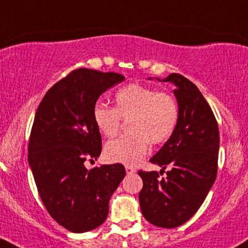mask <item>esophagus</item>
Here are the masks:
<instances>
[{"mask_svg": "<svg viewBox=\"0 0 248 248\" xmlns=\"http://www.w3.org/2000/svg\"><path fill=\"white\" fill-rule=\"evenodd\" d=\"M126 172L128 173V175H132V173L136 172V169L132 168V166H129V165H126Z\"/></svg>", "mask_w": 248, "mask_h": 248, "instance_id": "obj_1", "label": "esophagus"}]
</instances>
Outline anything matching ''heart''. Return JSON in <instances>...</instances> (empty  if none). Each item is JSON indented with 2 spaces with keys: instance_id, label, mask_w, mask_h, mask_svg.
Wrapping results in <instances>:
<instances>
[{
  "instance_id": "heart-1",
  "label": "heart",
  "mask_w": 248,
  "mask_h": 248,
  "mask_svg": "<svg viewBox=\"0 0 248 248\" xmlns=\"http://www.w3.org/2000/svg\"><path fill=\"white\" fill-rule=\"evenodd\" d=\"M115 108L95 104L93 119L105 137L119 135L122 120L128 121L129 133L105 145V155L112 163L135 165L149 149L150 142L160 144L170 138L179 122L176 99L155 88L132 83L113 95Z\"/></svg>"
}]
</instances>
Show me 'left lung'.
Masks as SVG:
<instances>
[{
	"label": "left lung",
	"mask_w": 248,
	"mask_h": 248,
	"mask_svg": "<svg viewBox=\"0 0 248 248\" xmlns=\"http://www.w3.org/2000/svg\"><path fill=\"white\" fill-rule=\"evenodd\" d=\"M164 82L176 88L173 94L179 104V122L168 142L150 159L161 168L160 175L169 168L166 177L159 179L156 171H138L143 180L140 204L150 224L172 229L196 214L214 184L219 128L209 104L191 80L171 73Z\"/></svg>",
	"instance_id": "8db88e82"
}]
</instances>
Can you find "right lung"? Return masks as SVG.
Wrapping results in <instances>:
<instances>
[{"label":"right lung","mask_w":248,"mask_h":248,"mask_svg":"<svg viewBox=\"0 0 248 248\" xmlns=\"http://www.w3.org/2000/svg\"><path fill=\"white\" fill-rule=\"evenodd\" d=\"M124 79L115 72L78 68L52 85L36 110L28 161L46 210L72 232H87L106 220L108 201L126 175L121 164L84 166L101 153L93 108Z\"/></svg>","instance_id":"add662e5"}]
</instances>
